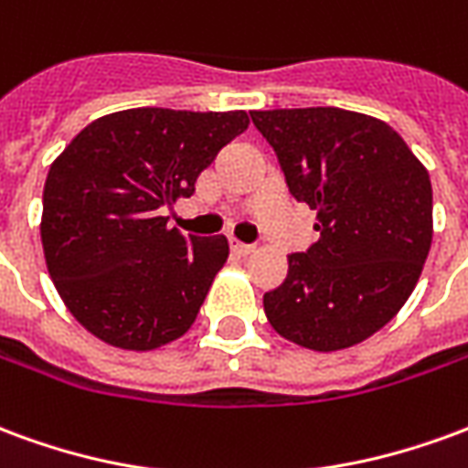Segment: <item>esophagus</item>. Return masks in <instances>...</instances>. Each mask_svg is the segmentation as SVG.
Returning <instances> with one entry per match:
<instances>
[{
    "label": "esophagus",
    "instance_id": "1",
    "mask_svg": "<svg viewBox=\"0 0 468 468\" xmlns=\"http://www.w3.org/2000/svg\"><path fill=\"white\" fill-rule=\"evenodd\" d=\"M230 250H233L235 255L245 258V255L253 253V245H245V243H240V240H230Z\"/></svg>",
    "mask_w": 468,
    "mask_h": 468
}]
</instances>
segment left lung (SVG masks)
Instances as JSON below:
<instances>
[{
    "label": "left lung",
    "instance_id": "obj_1",
    "mask_svg": "<svg viewBox=\"0 0 468 468\" xmlns=\"http://www.w3.org/2000/svg\"><path fill=\"white\" fill-rule=\"evenodd\" d=\"M321 233L263 295L288 341L331 353L371 338L409 301L433 238L431 180L393 127L341 107L250 112Z\"/></svg>",
    "mask_w": 468,
    "mask_h": 468
}]
</instances>
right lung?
I'll return each instance as SVG.
<instances>
[{"instance_id": "obj_1", "label": "right lung", "mask_w": 468, "mask_h": 468, "mask_svg": "<svg viewBox=\"0 0 468 468\" xmlns=\"http://www.w3.org/2000/svg\"><path fill=\"white\" fill-rule=\"evenodd\" d=\"M243 110L134 107L90 122L47 173L42 248L67 311L100 341L154 351L187 334L228 261L225 235L185 238L160 207L195 193Z\"/></svg>"}]
</instances>
